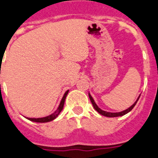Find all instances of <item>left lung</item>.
<instances>
[{
    "instance_id": "left-lung-1",
    "label": "left lung",
    "mask_w": 158,
    "mask_h": 158,
    "mask_svg": "<svg viewBox=\"0 0 158 158\" xmlns=\"http://www.w3.org/2000/svg\"><path fill=\"white\" fill-rule=\"evenodd\" d=\"M89 100H90V102H91V103H92L93 106H94V108H95V109H96V111L100 113V114H102V115H103V116L109 117V118H113V117H119V116H123V115H125L126 113H128L129 112H130V111L134 108V106H135V104L137 103V102H138V100H139V97H138V99L136 100V102L133 104L132 106H130V107H129L128 109L123 111V112H120V113H108V112H106V111H103V110H102L101 108H99V107L97 106V105H96V102H95V101L93 100L92 96H90V94H89Z\"/></svg>"
}]
</instances>
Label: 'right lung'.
<instances>
[{
  "label": "right lung",
  "mask_w": 158,
  "mask_h": 158,
  "mask_svg": "<svg viewBox=\"0 0 158 158\" xmlns=\"http://www.w3.org/2000/svg\"><path fill=\"white\" fill-rule=\"evenodd\" d=\"M69 93V90H67L64 94V96L62 97V101L60 102V105H59L58 108L56 109L55 113H53L51 115H49L47 117H45V118H27L30 120V121H33V122H36V123H46V122H50V121H52L53 119H55L56 117L58 116L59 113L62 112V108H63V106H64V102H65V99L66 96L68 95Z\"/></svg>",
  "instance_id": "1"
}]
</instances>
